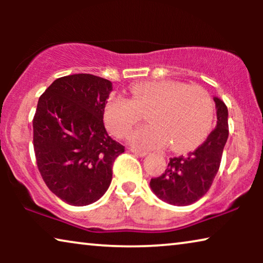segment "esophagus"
I'll return each mask as SVG.
<instances>
[{
    "label": "esophagus",
    "instance_id": "1",
    "mask_svg": "<svg viewBox=\"0 0 263 263\" xmlns=\"http://www.w3.org/2000/svg\"><path fill=\"white\" fill-rule=\"evenodd\" d=\"M129 149H130L133 153H135L136 156H140V157H143V156H146V154H147L146 151L139 149V148H134V147H130V148H129Z\"/></svg>",
    "mask_w": 263,
    "mask_h": 263
}]
</instances>
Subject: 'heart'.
Returning a JSON list of instances; mask_svg holds the SVG:
<instances>
[{
	"label": "heart",
	"instance_id": "obj_1",
	"mask_svg": "<svg viewBox=\"0 0 263 263\" xmlns=\"http://www.w3.org/2000/svg\"><path fill=\"white\" fill-rule=\"evenodd\" d=\"M145 114L151 123L130 135L135 145L159 148L171 143L175 149L195 146L210 132L214 105L201 86L174 80L142 81L132 87V97H112L104 107V121L117 138H124Z\"/></svg>",
	"mask_w": 263,
	"mask_h": 263
}]
</instances>
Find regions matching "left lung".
<instances>
[{
    "mask_svg": "<svg viewBox=\"0 0 263 263\" xmlns=\"http://www.w3.org/2000/svg\"><path fill=\"white\" fill-rule=\"evenodd\" d=\"M217 106V127L203 143L186 156L170 158L164 174L149 182L153 193L165 202L188 206L200 200L213 183L220 166L225 143L229 138L228 107L214 98Z\"/></svg>",
    "mask_w": 263,
    "mask_h": 263,
    "instance_id": "obj_1",
    "label": "left lung"
}]
</instances>
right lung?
Returning <instances> with one entry per match:
<instances>
[{"mask_svg": "<svg viewBox=\"0 0 263 263\" xmlns=\"http://www.w3.org/2000/svg\"><path fill=\"white\" fill-rule=\"evenodd\" d=\"M111 89L106 79L73 74L56 79L39 97L32 122L38 170L48 188L71 206L105 194L114 161L124 152L104 127Z\"/></svg>", "mask_w": 263, "mask_h": 263, "instance_id": "right-lung-1", "label": "right lung"}]
</instances>
